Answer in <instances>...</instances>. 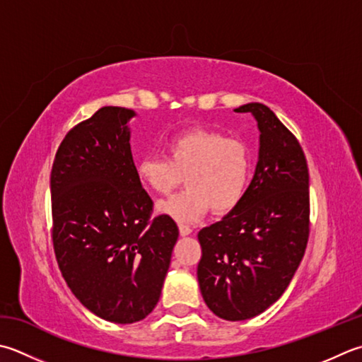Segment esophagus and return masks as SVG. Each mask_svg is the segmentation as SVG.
Masks as SVG:
<instances>
[{
  "label": "esophagus",
  "instance_id": "esophagus-1",
  "mask_svg": "<svg viewBox=\"0 0 362 362\" xmlns=\"http://www.w3.org/2000/svg\"><path fill=\"white\" fill-rule=\"evenodd\" d=\"M179 232H180V235H182V237H187V235H189V233H191V232H193V230H191V228H189V226H185V224H180V226H179Z\"/></svg>",
  "mask_w": 362,
  "mask_h": 362
}]
</instances>
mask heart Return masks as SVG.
Returning <instances> with one entry per match:
<instances>
[{"label":"heart","instance_id":"b5f03b06","mask_svg":"<svg viewBox=\"0 0 362 362\" xmlns=\"http://www.w3.org/2000/svg\"><path fill=\"white\" fill-rule=\"evenodd\" d=\"M139 182L168 194L185 180L188 187L157 205L158 214L191 224L207 211L224 215L242 201L250 183L251 152L238 138L209 129H189L168 141V157L147 155L136 163Z\"/></svg>","mask_w":362,"mask_h":362}]
</instances>
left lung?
I'll return each instance as SVG.
<instances>
[{
    "label": "left lung",
    "mask_w": 362,
    "mask_h": 362,
    "mask_svg": "<svg viewBox=\"0 0 362 362\" xmlns=\"http://www.w3.org/2000/svg\"><path fill=\"white\" fill-rule=\"evenodd\" d=\"M260 132L259 161L242 201L197 238L202 298L229 322L264 313L286 292L309 238V171L295 134L268 106L247 103Z\"/></svg>",
    "instance_id": "1"
}]
</instances>
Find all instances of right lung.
<instances>
[{
    "label": "right lung",
    "instance_id": "obj_1",
    "mask_svg": "<svg viewBox=\"0 0 362 362\" xmlns=\"http://www.w3.org/2000/svg\"><path fill=\"white\" fill-rule=\"evenodd\" d=\"M133 110L103 106L69 130L52 168L53 247L69 288L103 320L134 323L157 306L174 219L152 218L130 148Z\"/></svg>",
    "mask_w": 362,
    "mask_h": 362
}]
</instances>
